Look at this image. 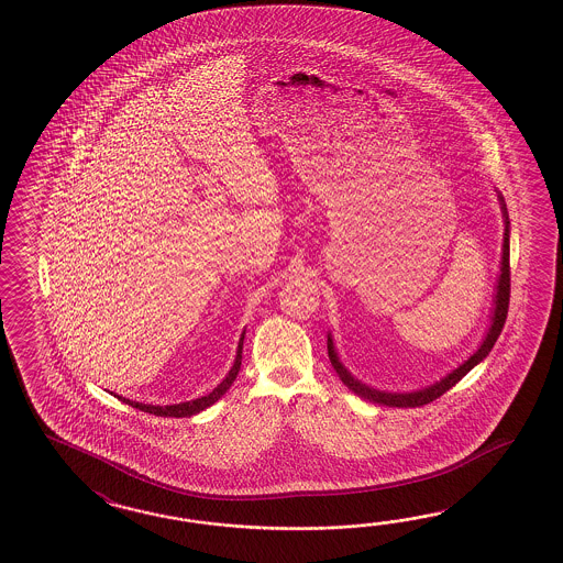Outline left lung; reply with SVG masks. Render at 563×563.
Returning a JSON list of instances; mask_svg holds the SVG:
<instances>
[{
  "label": "left lung",
  "instance_id": "obj_1",
  "mask_svg": "<svg viewBox=\"0 0 563 563\" xmlns=\"http://www.w3.org/2000/svg\"><path fill=\"white\" fill-rule=\"evenodd\" d=\"M498 192V191H496ZM498 201H500V211H503V220H505V235H503V261H500V275L496 280V290H494V307L493 316H490V328L486 331L484 340H482L481 347L472 354V356L464 360L457 368H453L450 374H445L438 383L429 384L426 388L419 390H411V393H388V390H378L374 386L357 380L352 372L347 371L342 364V360L338 356L335 343L331 333H328V354H330L331 366L333 371L338 372L340 380H342L352 393H356L357 397L366 398L371 402H378V405H386V407H421L431 400L441 397L443 393H448L452 386L460 383L467 372L472 371L474 366H478L484 357L490 354L494 343L498 340L500 331L505 328L508 313V297H510V266H508V258H510V221H508L507 206L503 195L498 192Z\"/></svg>",
  "mask_w": 563,
  "mask_h": 563
}]
</instances>
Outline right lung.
I'll list each match as a JSON object with an SVG mask.
<instances>
[{
	"label": "right lung",
	"instance_id": "obj_1",
	"mask_svg": "<svg viewBox=\"0 0 563 563\" xmlns=\"http://www.w3.org/2000/svg\"><path fill=\"white\" fill-rule=\"evenodd\" d=\"M244 333H246V331H244ZM244 333H242V338H240V342H238L235 360H233V366L230 368V372H228V376H225L209 395H206V397L192 398V400L177 402V405H165V407H163V405H144V402H137V400L120 397V395H115V397L120 398L125 405L134 407L137 411L151 412V415H158V417H191V415H197V412L206 411L207 407H211L213 402H218V400L228 393V388L232 386L235 376H238V372H240V366H242Z\"/></svg>",
	"mask_w": 563,
	"mask_h": 563
}]
</instances>
